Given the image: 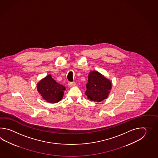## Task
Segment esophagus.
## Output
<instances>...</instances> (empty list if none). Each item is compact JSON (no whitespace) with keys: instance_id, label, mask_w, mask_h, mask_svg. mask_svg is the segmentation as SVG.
<instances>
[{"instance_id":"obj_1","label":"esophagus","mask_w":158,"mask_h":158,"mask_svg":"<svg viewBox=\"0 0 158 158\" xmlns=\"http://www.w3.org/2000/svg\"><path fill=\"white\" fill-rule=\"evenodd\" d=\"M76 85V83L74 82H69L68 83V85L70 86V87H72V86H74Z\"/></svg>"}]
</instances>
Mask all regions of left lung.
<instances>
[{
	"label": "left lung",
	"instance_id": "8db88e82",
	"mask_svg": "<svg viewBox=\"0 0 158 158\" xmlns=\"http://www.w3.org/2000/svg\"><path fill=\"white\" fill-rule=\"evenodd\" d=\"M111 88L110 81L97 71H91L88 76L85 94L90 101L101 102L108 97Z\"/></svg>",
	"mask_w": 158,
	"mask_h": 158
}]
</instances>
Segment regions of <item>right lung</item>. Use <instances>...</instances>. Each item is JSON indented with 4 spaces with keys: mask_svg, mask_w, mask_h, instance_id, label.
Returning a JSON list of instances; mask_svg holds the SVG:
<instances>
[{
    "mask_svg": "<svg viewBox=\"0 0 158 158\" xmlns=\"http://www.w3.org/2000/svg\"><path fill=\"white\" fill-rule=\"evenodd\" d=\"M37 88L44 100L52 103H57L62 99L65 90V87L56 82L51 74L42 79L37 84Z\"/></svg>",
    "mask_w": 158,
    "mask_h": 158,
    "instance_id": "right-lung-1",
    "label": "right lung"
}]
</instances>
